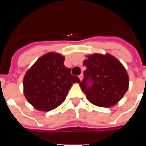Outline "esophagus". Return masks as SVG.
Masks as SVG:
<instances>
[{"label":"esophagus","mask_w":146,"mask_h":146,"mask_svg":"<svg viewBox=\"0 0 146 146\" xmlns=\"http://www.w3.org/2000/svg\"><path fill=\"white\" fill-rule=\"evenodd\" d=\"M83 76H84V75H83L82 73H81V74H80V76H79V78H80V80H82Z\"/></svg>","instance_id":"obj_1"}]
</instances>
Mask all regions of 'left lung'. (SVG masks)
<instances>
[{
    "label": "left lung",
    "instance_id": "left-lung-1",
    "mask_svg": "<svg viewBox=\"0 0 146 146\" xmlns=\"http://www.w3.org/2000/svg\"><path fill=\"white\" fill-rule=\"evenodd\" d=\"M87 67L80 86L92 104L112 107L122 99L129 87V76L116 58L109 53L88 55L83 62ZM92 83L90 86L89 84Z\"/></svg>",
    "mask_w": 146,
    "mask_h": 146
}]
</instances>
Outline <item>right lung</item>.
<instances>
[{"mask_svg": "<svg viewBox=\"0 0 146 146\" xmlns=\"http://www.w3.org/2000/svg\"><path fill=\"white\" fill-rule=\"evenodd\" d=\"M65 57L48 52L35 62L25 74L23 92L27 100L36 110L50 111L60 106L74 83L80 80L64 66Z\"/></svg>", "mask_w": 146, "mask_h": 146, "instance_id": "add662e5", "label": "right lung"}]
</instances>
